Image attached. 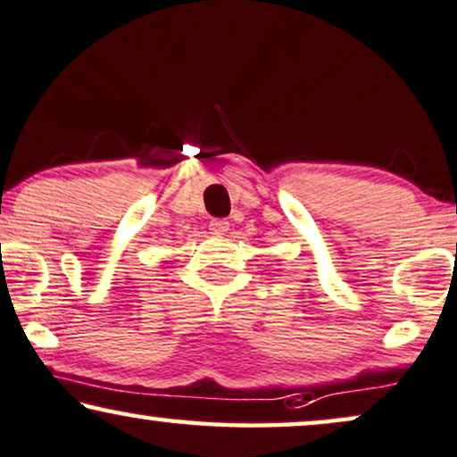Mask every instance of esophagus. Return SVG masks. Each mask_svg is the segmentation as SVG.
Masks as SVG:
<instances>
[{
  "mask_svg": "<svg viewBox=\"0 0 457 457\" xmlns=\"http://www.w3.org/2000/svg\"><path fill=\"white\" fill-rule=\"evenodd\" d=\"M209 229H211V234L223 236L229 229V223L225 221V219H212L211 225H209Z\"/></svg>",
  "mask_w": 457,
  "mask_h": 457,
  "instance_id": "obj_1",
  "label": "esophagus"
}]
</instances>
